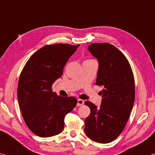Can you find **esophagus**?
<instances>
[{"instance_id": "1", "label": "esophagus", "mask_w": 155, "mask_h": 155, "mask_svg": "<svg viewBox=\"0 0 155 155\" xmlns=\"http://www.w3.org/2000/svg\"><path fill=\"white\" fill-rule=\"evenodd\" d=\"M84 104V100H80V99H79V100H78V103H77V106H80L83 105Z\"/></svg>"}]
</instances>
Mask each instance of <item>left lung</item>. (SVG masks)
<instances>
[{
    "label": "left lung",
    "mask_w": 155,
    "mask_h": 155,
    "mask_svg": "<svg viewBox=\"0 0 155 155\" xmlns=\"http://www.w3.org/2000/svg\"><path fill=\"white\" fill-rule=\"evenodd\" d=\"M88 49L99 62L95 84L104 89L100 107L85 101L91 113L84 132L91 140L107 143L120 135L128 120L135 101V79L127 58L115 46L93 43Z\"/></svg>",
    "instance_id": "1"
}]
</instances>
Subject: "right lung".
I'll list each match as a JSON object with an SVG mask.
<instances>
[{
  "instance_id": "right-lung-1",
  "label": "right lung",
  "mask_w": 155,
  "mask_h": 155,
  "mask_svg": "<svg viewBox=\"0 0 155 155\" xmlns=\"http://www.w3.org/2000/svg\"><path fill=\"white\" fill-rule=\"evenodd\" d=\"M80 45H49L33 54L20 73L18 100L27 127L40 137L58 135L64 117L78 103L74 97H61L52 91L69 58Z\"/></svg>"
}]
</instances>
